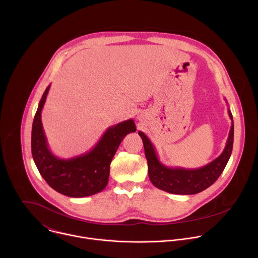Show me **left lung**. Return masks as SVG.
<instances>
[{
    "label": "left lung",
    "instance_id": "8db88e82",
    "mask_svg": "<svg viewBox=\"0 0 258 258\" xmlns=\"http://www.w3.org/2000/svg\"><path fill=\"white\" fill-rule=\"evenodd\" d=\"M232 120L229 138L223 153L210 163L194 169L168 167L161 163L149 138L143 132L139 136L143 140L145 155L148 162V174L153 185L167 193L177 195H194L210 187L224 171L233 150L234 121L231 110H228Z\"/></svg>",
    "mask_w": 258,
    "mask_h": 258
}]
</instances>
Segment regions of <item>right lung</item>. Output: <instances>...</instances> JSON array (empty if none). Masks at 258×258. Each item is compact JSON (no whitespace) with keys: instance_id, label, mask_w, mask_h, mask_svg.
<instances>
[{"instance_id":"add662e5","label":"right lung","mask_w":258,"mask_h":258,"mask_svg":"<svg viewBox=\"0 0 258 258\" xmlns=\"http://www.w3.org/2000/svg\"><path fill=\"white\" fill-rule=\"evenodd\" d=\"M50 87L42 96L32 122L31 153L34 163L48 185L58 193L75 198L95 195L106 188L110 163L124 137L136 132L135 121L127 119L108 127L94 148L84 154L59 158L49 149L42 123V110Z\"/></svg>"}]
</instances>
